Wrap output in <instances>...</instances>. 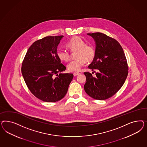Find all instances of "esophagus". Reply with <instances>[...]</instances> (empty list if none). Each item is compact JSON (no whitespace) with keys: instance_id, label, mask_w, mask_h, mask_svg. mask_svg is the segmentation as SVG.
Returning a JSON list of instances; mask_svg holds the SVG:
<instances>
[{"instance_id":"esophagus-1","label":"esophagus","mask_w":147,"mask_h":147,"mask_svg":"<svg viewBox=\"0 0 147 147\" xmlns=\"http://www.w3.org/2000/svg\"><path fill=\"white\" fill-rule=\"evenodd\" d=\"M80 74V73H79V72H75V73H74V76H78V75H79V74Z\"/></svg>"}]
</instances>
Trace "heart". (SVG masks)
Returning a JSON list of instances; mask_svg holds the SVG:
<instances>
[{
  "label": "heart",
  "mask_w": 147,
  "mask_h": 147,
  "mask_svg": "<svg viewBox=\"0 0 147 147\" xmlns=\"http://www.w3.org/2000/svg\"><path fill=\"white\" fill-rule=\"evenodd\" d=\"M67 46L71 52H76L75 60L67 65L68 69L71 71H80L87 62H91L95 57L96 51L93 46L86 45L85 40L80 36H75L69 40ZM58 58L63 61H68L70 54L66 49H60L57 51Z\"/></svg>",
  "instance_id": "obj_1"
}]
</instances>
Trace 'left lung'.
<instances>
[{
    "label": "left lung",
    "instance_id": "left-lung-1",
    "mask_svg": "<svg viewBox=\"0 0 147 147\" xmlns=\"http://www.w3.org/2000/svg\"><path fill=\"white\" fill-rule=\"evenodd\" d=\"M95 42V57L88 66L98 69L94 77L85 72L84 89L89 96L104 100L115 94L124 84L128 74V67L124 51L115 39L102 33H87Z\"/></svg>",
    "mask_w": 147,
    "mask_h": 147
}]
</instances>
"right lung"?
<instances>
[{
    "label": "right lung",
    "mask_w": 147,
    "mask_h": 147,
    "mask_svg": "<svg viewBox=\"0 0 147 147\" xmlns=\"http://www.w3.org/2000/svg\"><path fill=\"white\" fill-rule=\"evenodd\" d=\"M63 37L49 36L34 42L22 61V73L27 87L45 102L61 100L73 78L71 73H61L66 67L61 63L57 53Z\"/></svg>",
    "instance_id": "add662e5"
}]
</instances>
